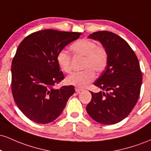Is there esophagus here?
Instances as JSON below:
<instances>
[{
  "mask_svg": "<svg viewBox=\"0 0 151 151\" xmlns=\"http://www.w3.org/2000/svg\"><path fill=\"white\" fill-rule=\"evenodd\" d=\"M83 89H81V88H79V87H75V91H77V93H79L80 92V91H83Z\"/></svg>",
  "mask_w": 151,
  "mask_h": 151,
  "instance_id": "34e87169",
  "label": "esophagus"
}]
</instances>
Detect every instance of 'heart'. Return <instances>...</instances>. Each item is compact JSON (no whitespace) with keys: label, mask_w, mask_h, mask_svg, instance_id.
<instances>
[{"label":"heart","mask_w":151,"mask_h":151,"mask_svg":"<svg viewBox=\"0 0 151 151\" xmlns=\"http://www.w3.org/2000/svg\"><path fill=\"white\" fill-rule=\"evenodd\" d=\"M70 50L76 56L84 57L82 68L84 70L74 72L67 77V82L77 87H85L95 78V72H101L108 65L109 56L106 50L103 46L97 45L94 41L89 39H81L70 45ZM56 60L62 71L70 73L71 56L65 50H60L57 54Z\"/></svg>","instance_id":"b5f03b06"}]
</instances>
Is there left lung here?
<instances>
[{
  "instance_id": "left-lung-1",
  "label": "left lung",
  "mask_w": 151,
  "mask_h": 151,
  "mask_svg": "<svg viewBox=\"0 0 151 151\" xmlns=\"http://www.w3.org/2000/svg\"><path fill=\"white\" fill-rule=\"evenodd\" d=\"M88 37L101 43L109 60L106 70L93 83L106 92L91 91V100L86 110L96 122L115 124L131 113L139 98L143 79L139 62L127 42L115 33L99 31Z\"/></svg>"
}]
</instances>
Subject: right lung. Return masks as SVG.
I'll use <instances>...</instances> for the list:
<instances>
[{"label":"right lung","mask_w":151,"mask_h":151,"mask_svg":"<svg viewBox=\"0 0 151 151\" xmlns=\"http://www.w3.org/2000/svg\"><path fill=\"white\" fill-rule=\"evenodd\" d=\"M81 34L43 30L19 45L12 61L11 89L19 109L30 120L41 124L55 120L74 93L72 85L54 87L65 79L56 56Z\"/></svg>","instance_id":"1"}]
</instances>
